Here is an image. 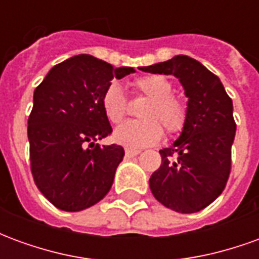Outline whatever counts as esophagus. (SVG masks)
I'll use <instances>...</instances> for the list:
<instances>
[{
	"instance_id": "1",
	"label": "esophagus",
	"mask_w": 259,
	"mask_h": 259,
	"mask_svg": "<svg viewBox=\"0 0 259 259\" xmlns=\"http://www.w3.org/2000/svg\"><path fill=\"white\" fill-rule=\"evenodd\" d=\"M124 154H126V157L127 158H132L136 157V155H139L140 151H139V150H133V148H126V150H124Z\"/></svg>"
}]
</instances>
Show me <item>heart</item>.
I'll return each instance as SVG.
<instances>
[{
  "label": "heart",
  "mask_w": 259,
  "mask_h": 259,
  "mask_svg": "<svg viewBox=\"0 0 259 259\" xmlns=\"http://www.w3.org/2000/svg\"><path fill=\"white\" fill-rule=\"evenodd\" d=\"M135 89L148 101L141 111V120H126L119 124L113 137L129 148L157 144L162 137V127L168 135L180 133L187 120V107L172 96V83L161 74H146L133 81ZM102 109L112 123H119L126 113V97L118 83L108 85L101 98Z\"/></svg>",
  "instance_id": "heart-1"
}]
</instances>
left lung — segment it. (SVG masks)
Returning a JSON list of instances; mask_svg holds the SVG:
<instances>
[{
	"label": "left lung",
	"instance_id": "left-lung-1",
	"mask_svg": "<svg viewBox=\"0 0 259 259\" xmlns=\"http://www.w3.org/2000/svg\"><path fill=\"white\" fill-rule=\"evenodd\" d=\"M140 70L174 74L189 98L185 127L172 146L159 151L162 163L151 175L150 189L166 208L201 211L221 195L229 179L236 135L232 98L217 74L187 55Z\"/></svg>",
	"mask_w": 259,
	"mask_h": 259
}]
</instances>
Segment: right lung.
<instances>
[{
    "instance_id": "1",
    "label": "right lung",
    "mask_w": 259,
    "mask_h": 259,
    "mask_svg": "<svg viewBox=\"0 0 259 259\" xmlns=\"http://www.w3.org/2000/svg\"><path fill=\"white\" fill-rule=\"evenodd\" d=\"M135 72L81 54L55 65L34 90L27 120L31 174L59 209L83 211L111 190L124 150L96 144L112 133L101 98L111 80Z\"/></svg>"
}]
</instances>
